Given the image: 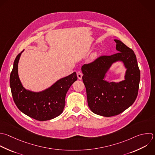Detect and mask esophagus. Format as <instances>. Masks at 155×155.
Instances as JSON below:
<instances>
[{
    "label": "esophagus",
    "instance_id": "1",
    "mask_svg": "<svg viewBox=\"0 0 155 155\" xmlns=\"http://www.w3.org/2000/svg\"><path fill=\"white\" fill-rule=\"evenodd\" d=\"M82 72H81L80 71H78V72H77V76H78V78L79 79H82Z\"/></svg>",
    "mask_w": 155,
    "mask_h": 155
}]
</instances>
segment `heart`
Wrapping results in <instances>:
<instances>
[{"mask_svg": "<svg viewBox=\"0 0 155 155\" xmlns=\"http://www.w3.org/2000/svg\"><path fill=\"white\" fill-rule=\"evenodd\" d=\"M95 57H96V53L93 54V55H92V58H94Z\"/></svg>", "mask_w": 155, "mask_h": 155, "instance_id": "heart-1", "label": "heart"}]
</instances>
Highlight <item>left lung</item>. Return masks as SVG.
Returning a JSON list of instances; mask_svg holds the SVG:
<instances>
[{
    "instance_id": "left-lung-1",
    "label": "left lung",
    "mask_w": 155,
    "mask_h": 155,
    "mask_svg": "<svg viewBox=\"0 0 155 155\" xmlns=\"http://www.w3.org/2000/svg\"><path fill=\"white\" fill-rule=\"evenodd\" d=\"M114 41L117 53L99 56L82 67L88 107L94 113L105 117L117 115L134 103L140 82V70L134 51L120 41ZM117 61H122L127 68L125 80L119 83L105 81L106 71Z\"/></svg>"
}]
</instances>
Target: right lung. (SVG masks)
<instances>
[{
    "label": "right lung",
    "mask_w": 155,
    "mask_h": 155,
    "mask_svg": "<svg viewBox=\"0 0 155 155\" xmlns=\"http://www.w3.org/2000/svg\"><path fill=\"white\" fill-rule=\"evenodd\" d=\"M22 52L15 60L10 78L15 104L22 113L38 120H47L58 116L65 107L67 92L78 79L76 73L61 79L43 91L35 93L27 90L22 86L18 76V62Z\"/></svg>",
    "instance_id": "1"
}]
</instances>
